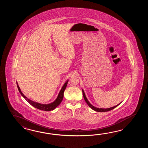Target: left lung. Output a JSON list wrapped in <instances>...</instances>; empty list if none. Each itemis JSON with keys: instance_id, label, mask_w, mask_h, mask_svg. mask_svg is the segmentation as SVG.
Listing matches in <instances>:
<instances>
[{"instance_id": "obj_1", "label": "left lung", "mask_w": 148, "mask_h": 148, "mask_svg": "<svg viewBox=\"0 0 148 148\" xmlns=\"http://www.w3.org/2000/svg\"><path fill=\"white\" fill-rule=\"evenodd\" d=\"M82 94H83V96H84V99H85V101L86 102V103L87 104L88 106H89V107L91 108L92 110H95V111H96V112H108V111H110V110H112L114 108H115V107H116L117 106H119V105H120L121 103H120L119 104H117V105L116 106H114V107H110V108H97V107H95L93 105H92L90 103V102L88 101V99H87V98L86 97V95H85V92L84 91V90L83 89H82Z\"/></svg>"}]
</instances>
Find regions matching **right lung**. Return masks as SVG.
I'll list each match as a JSON object with an SVG mask.
<instances>
[{
	"label": "right lung",
	"mask_w": 148,
	"mask_h": 148,
	"mask_svg": "<svg viewBox=\"0 0 148 148\" xmlns=\"http://www.w3.org/2000/svg\"><path fill=\"white\" fill-rule=\"evenodd\" d=\"M68 82V80H67L64 84V85L61 88V89L60 90L59 94L58 95V97L56 98V99L53 102L51 103L50 104H43L38 103L35 102V101H32L31 99H28V98L26 97L25 95L23 94L21 89L19 88L17 82H16V84H17V88H18V89L19 90V92L21 93V95L25 98V100L27 101L29 104H31L32 106L35 107L36 108H38V110H44V111H51V110H54L59 105H60L61 102L62 101L63 98V92L65 90V89L66 88Z\"/></svg>",
	"instance_id": "obj_1"
}]
</instances>
